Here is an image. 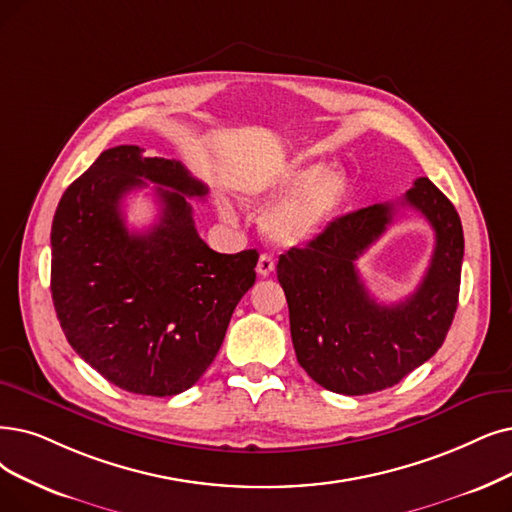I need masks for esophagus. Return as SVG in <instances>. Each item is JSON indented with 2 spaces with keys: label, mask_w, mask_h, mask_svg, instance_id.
Returning a JSON list of instances; mask_svg holds the SVG:
<instances>
[{
  "label": "esophagus",
  "mask_w": 512,
  "mask_h": 512,
  "mask_svg": "<svg viewBox=\"0 0 512 512\" xmlns=\"http://www.w3.org/2000/svg\"><path fill=\"white\" fill-rule=\"evenodd\" d=\"M275 271V260L271 254H260L258 264H256V273L260 277H269Z\"/></svg>",
  "instance_id": "1"
}]
</instances>
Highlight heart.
<instances>
[{"label": "heart", "mask_w": 512, "mask_h": 512, "mask_svg": "<svg viewBox=\"0 0 512 512\" xmlns=\"http://www.w3.org/2000/svg\"><path fill=\"white\" fill-rule=\"evenodd\" d=\"M330 172L325 163H304L275 174L258 176L243 187V199L252 206H269L288 194L275 210L264 218V233L281 248L306 245L330 231L340 218L351 195L346 176ZM224 220H233V214L222 208Z\"/></svg>", "instance_id": "heart-1"}]
</instances>
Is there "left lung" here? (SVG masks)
I'll return each mask as SVG.
<instances>
[{
	"label": "left lung",
	"mask_w": 512,
	"mask_h": 512,
	"mask_svg": "<svg viewBox=\"0 0 512 512\" xmlns=\"http://www.w3.org/2000/svg\"><path fill=\"white\" fill-rule=\"evenodd\" d=\"M403 203L435 229V250L416 292L380 304L365 290L359 256L393 222V203L344 214L323 237L279 256L298 363L332 393L370 395L401 382L431 359L454 321L464 256L456 208L431 180L418 178Z\"/></svg>",
	"instance_id": "obj_1"
}]
</instances>
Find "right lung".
<instances>
[{
	"label": "right lung",
	"instance_id": "obj_1",
	"mask_svg": "<svg viewBox=\"0 0 512 512\" xmlns=\"http://www.w3.org/2000/svg\"><path fill=\"white\" fill-rule=\"evenodd\" d=\"M159 184L160 220L132 234L130 190ZM208 187L176 159L140 147L102 151L60 197L50 288L73 351L128 393L172 397L214 361L237 302L256 281V250L218 254L197 235L189 197Z\"/></svg>",
	"mask_w": 512,
	"mask_h": 512
}]
</instances>
